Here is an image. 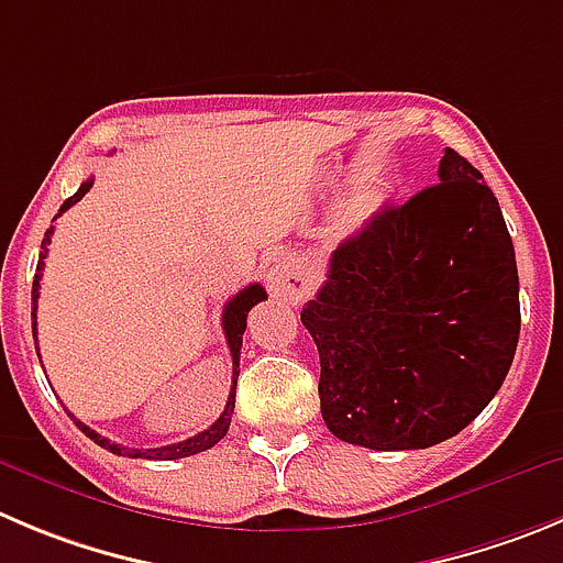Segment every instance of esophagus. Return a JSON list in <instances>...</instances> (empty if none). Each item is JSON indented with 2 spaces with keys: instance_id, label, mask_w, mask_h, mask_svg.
Wrapping results in <instances>:
<instances>
[{
  "instance_id": "esophagus-1",
  "label": "esophagus",
  "mask_w": 563,
  "mask_h": 563,
  "mask_svg": "<svg viewBox=\"0 0 563 563\" xmlns=\"http://www.w3.org/2000/svg\"><path fill=\"white\" fill-rule=\"evenodd\" d=\"M266 283H269V291L283 299H302V294H306V277L299 275V272L288 264L286 257L272 261Z\"/></svg>"
}]
</instances>
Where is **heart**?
I'll return each mask as SVG.
<instances>
[{
	"label": "heart",
	"mask_w": 563,
	"mask_h": 563,
	"mask_svg": "<svg viewBox=\"0 0 563 563\" xmlns=\"http://www.w3.org/2000/svg\"><path fill=\"white\" fill-rule=\"evenodd\" d=\"M372 210H375V205H358V208L353 210V213H350V217H346V228H358V224H364L366 219H369V213Z\"/></svg>",
	"instance_id": "b5f03b06"
}]
</instances>
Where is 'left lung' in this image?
<instances>
[{
    "instance_id": "obj_1",
    "label": "left lung",
    "mask_w": 563,
    "mask_h": 563,
    "mask_svg": "<svg viewBox=\"0 0 563 563\" xmlns=\"http://www.w3.org/2000/svg\"><path fill=\"white\" fill-rule=\"evenodd\" d=\"M439 180L333 252L302 308L322 419L369 450H424L492 402L519 341V275L492 188L455 150Z\"/></svg>"
}]
</instances>
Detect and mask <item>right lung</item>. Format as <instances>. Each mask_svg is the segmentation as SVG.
Instances as JSON below:
<instances>
[{"instance_id":"obj_1","label":"right lung","mask_w":563,"mask_h":563,"mask_svg":"<svg viewBox=\"0 0 563 563\" xmlns=\"http://www.w3.org/2000/svg\"><path fill=\"white\" fill-rule=\"evenodd\" d=\"M93 186V177L91 180L82 183L80 188H77V194H71V197L66 199V202L60 205V213L63 210H68L75 202H80L82 197L88 194V188ZM57 213V217H60ZM55 217V219H57ZM52 233H55V228L46 230L44 241H41V257H38V269H35V280H33V335H35V311H38V288H41V275H44V257L46 252H49V241H52ZM266 299V291L257 283H252V286H246L244 291L235 294L233 299H230L228 306H224L222 311V328H224V339H228V346H230V355H233V388H230L228 394V406H224L222 417L217 419V422L210 424L208 430H202V433L191 435V439L186 441H177V444H166V448H155V450H133V448H122V444H113V441H108L104 435H99L97 430H91L88 424H82L77 417H68L75 419L77 428L82 430V433L88 435V439L93 441V444H99V448H104L108 453H115V455H130V459H152V461H175V459H188V455H197V453H205V450H210L217 441H222L224 435H228V428H230V417H233V408H235V380H239V358H241V339H244V330H246V313H250L252 306H257V302H264ZM41 358V355H38Z\"/></svg>"}]
</instances>
